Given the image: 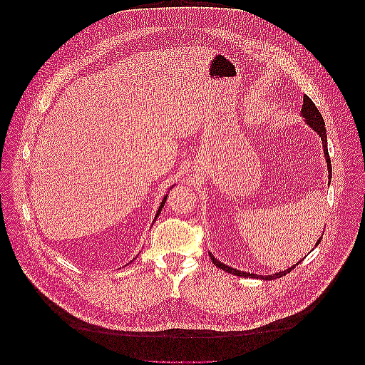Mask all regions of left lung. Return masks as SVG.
<instances>
[{
    "label": "left lung",
    "mask_w": 365,
    "mask_h": 365,
    "mask_svg": "<svg viewBox=\"0 0 365 365\" xmlns=\"http://www.w3.org/2000/svg\"><path fill=\"white\" fill-rule=\"evenodd\" d=\"M300 115L304 118V123L309 125L312 129H314V130L319 135V138H321L322 148H324V158H325L327 169H328V180L331 181V160H329V154H328L325 123H324V118H322L319 110L315 107V103L312 102V99H310L307 95H304V98H303V107H302ZM321 239H322V236L317 240L315 248L319 245ZM210 257H211V259H212V263H214L218 269H221V270H224V272H229V273L236 274V276L254 277V279H263V281H264V279H266V281H272V279H276V277H282V276H285L287 273H289L291 270H294V267L299 266V264L302 263V259H300V262H299L296 266H291V267H288V269H285V270H282V272H276V273H273V274H266V276H263V274H255V273H250V272H242V270H237V269H235V267H230V266H227L225 263H221L220 259H217L211 252H210Z\"/></svg>",
    "instance_id": "8db88e82"
}]
</instances>
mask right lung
I'll return each mask as SVG.
<instances>
[{"label":"right lung","instance_id":"add662e5","mask_svg":"<svg viewBox=\"0 0 365 365\" xmlns=\"http://www.w3.org/2000/svg\"><path fill=\"white\" fill-rule=\"evenodd\" d=\"M173 187V185H172ZM166 199H168V195L163 197V200H162V203H160V206H159V210H158V214H155V217H154V220L158 218L159 215H160V212H162V210H163V206H165V202H166ZM135 259V258H133Z\"/></svg>","mask_w":365,"mask_h":365}]
</instances>
